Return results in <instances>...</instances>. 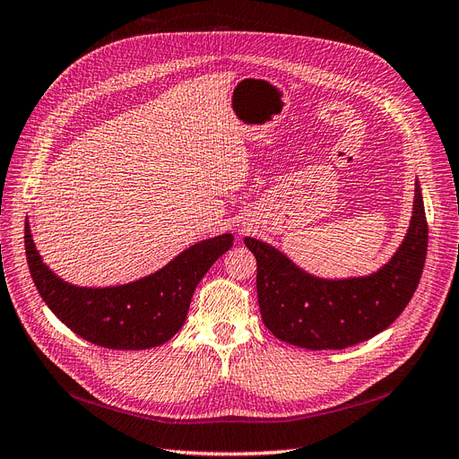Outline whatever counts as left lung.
Instances as JSON below:
<instances>
[{"instance_id":"obj_1","label":"left lung","mask_w":459,"mask_h":459,"mask_svg":"<svg viewBox=\"0 0 459 459\" xmlns=\"http://www.w3.org/2000/svg\"><path fill=\"white\" fill-rule=\"evenodd\" d=\"M429 229L423 194L415 182L410 227L386 264L365 277L323 279L264 240L246 237L257 261L261 319L282 342L307 350H342L375 334L410 304L421 279Z\"/></svg>"}]
</instances>
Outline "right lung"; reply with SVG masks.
Listing matches in <instances>:
<instances>
[{
  "instance_id": "1",
  "label": "right lung",
  "mask_w": 459,
  "mask_h": 459,
  "mask_svg": "<svg viewBox=\"0 0 459 459\" xmlns=\"http://www.w3.org/2000/svg\"><path fill=\"white\" fill-rule=\"evenodd\" d=\"M232 240L230 232L200 240L148 277L91 288L57 277L36 250L29 219L24 222L26 261L46 306L73 333L111 350H148L171 340L186 321L195 286Z\"/></svg>"
}]
</instances>
